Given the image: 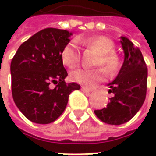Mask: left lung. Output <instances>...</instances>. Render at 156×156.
<instances>
[{
  "instance_id": "obj_1",
  "label": "left lung",
  "mask_w": 156,
  "mask_h": 156,
  "mask_svg": "<svg viewBox=\"0 0 156 156\" xmlns=\"http://www.w3.org/2000/svg\"><path fill=\"white\" fill-rule=\"evenodd\" d=\"M72 34L66 30L44 29L24 42L12 59L13 99L33 122L48 124L56 121L66 108L69 94L80 88L65 81L67 72L62 59Z\"/></svg>"
}]
</instances>
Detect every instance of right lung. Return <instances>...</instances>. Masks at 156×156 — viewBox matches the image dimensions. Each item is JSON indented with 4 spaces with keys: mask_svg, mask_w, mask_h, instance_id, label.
Returning a JSON list of instances; mask_svg holds the SVG:
<instances>
[{
    "mask_svg": "<svg viewBox=\"0 0 156 156\" xmlns=\"http://www.w3.org/2000/svg\"><path fill=\"white\" fill-rule=\"evenodd\" d=\"M124 60L116 79L110 82L112 97L107 108L94 110L95 115L108 124L119 125L131 120L140 110L146 96L147 67L140 50L122 37Z\"/></svg>",
    "mask_w": 156,
    "mask_h": 156,
    "instance_id": "obj_1",
    "label": "right lung"
}]
</instances>
